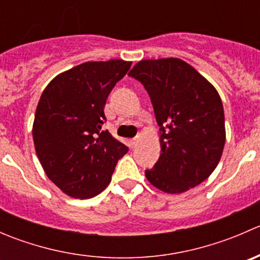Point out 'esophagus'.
I'll use <instances>...</instances> for the list:
<instances>
[{
	"mask_svg": "<svg viewBox=\"0 0 260 260\" xmlns=\"http://www.w3.org/2000/svg\"><path fill=\"white\" fill-rule=\"evenodd\" d=\"M140 136H137V137H135V138H132V140H129V142H131V146L132 147H136L137 146V143H138V141H140Z\"/></svg>",
	"mask_w": 260,
	"mask_h": 260,
	"instance_id": "obj_1",
	"label": "esophagus"
}]
</instances>
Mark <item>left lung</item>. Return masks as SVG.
Here are the masks:
<instances>
[{"label": "left lung", "instance_id": "left-lung-1", "mask_svg": "<svg viewBox=\"0 0 260 260\" xmlns=\"http://www.w3.org/2000/svg\"><path fill=\"white\" fill-rule=\"evenodd\" d=\"M128 75L143 84L161 136V154L147 180L167 193H181L208 179L225 145V119L215 86L177 57L141 60Z\"/></svg>", "mask_w": 260, "mask_h": 260}]
</instances>
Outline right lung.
<instances>
[{"label": "right lung", "mask_w": 260, "mask_h": 260, "mask_svg": "<svg viewBox=\"0 0 260 260\" xmlns=\"http://www.w3.org/2000/svg\"><path fill=\"white\" fill-rule=\"evenodd\" d=\"M132 61H88L54 78L36 107L32 138L49 177L70 198L90 199L112 180L115 165L128 152L102 129L107 98Z\"/></svg>", "instance_id": "obj_1"}]
</instances>
